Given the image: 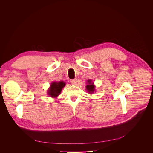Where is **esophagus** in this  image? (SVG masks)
I'll use <instances>...</instances> for the list:
<instances>
[{
    "label": "esophagus",
    "instance_id": "1",
    "mask_svg": "<svg viewBox=\"0 0 153 153\" xmlns=\"http://www.w3.org/2000/svg\"><path fill=\"white\" fill-rule=\"evenodd\" d=\"M71 83L73 84V85H76L77 83V80L76 79H73V80H71Z\"/></svg>",
    "mask_w": 153,
    "mask_h": 153
}]
</instances>
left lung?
Instances as JSON below:
<instances>
[{"instance_id": "obj_1", "label": "left lung", "mask_w": 153, "mask_h": 153, "mask_svg": "<svg viewBox=\"0 0 153 153\" xmlns=\"http://www.w3.org/2000/svg\"><path fill=\"white\" fill-rule=\"evenodd\" d=\"M86 88L87 91L90 94L93 93L95 91V86L91 80H88V85L86 86Z\"/></svg>"}]
</instances>
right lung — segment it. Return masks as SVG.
<instances>
[{"label":"right lung","instance_id":"right-lung-1","mask_svg":"<svg viewBox=\"0 0 153 153\" xmlns=\"http://www.w3.org/2000/svg\"><path fill=\"white\" fill-rule=\"evenodd\" d=\"M65 83L63 81L59 82H53L51 83L50 88L48 90V94L50 97H56L61 93L63 87L65 86Z\"/></svg>","mask_w":153,"mask_h":153}]
</instances>
